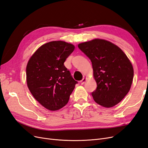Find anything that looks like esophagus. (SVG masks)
I'll return each instance as SVG.
<instances>
[{
    "label": "esophagus",
    "instance_id": "34e87169",
    "mask_svg": "<svg viewBox=\"0 0 148 148\" xmlns=\"http://www.w3.org/2000/svg\"><path fill=\"white\" fill-rule=\"evenodd\" d=\"M86 78H82V79L81 81V84H84L85 83V82H86Z\"/></svg>",
    "mask_w": 148,
    "mask_h": 148
}]
</instances>
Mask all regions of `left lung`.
<instances>
[{
  "mask_svg": "<svg viewBox=\"0 0 148 148\" xmlns=\"http://www.w3.org/2000/svg\"><path fill=\"white\" fill-rule=\"evenodd\" d=\"M78 48L90 59L97 87L92 93L95 101L105 108L119 103L129 92L134 69L127 56L109 41L95 39Z\"/></svg>",
  "mask_w": 148,
  "mask_h": 148,
  "instance_id": "1",
  "label": "left lung"
}]
</instances>
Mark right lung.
Wrapping results in <instances>:
<instances>
[{
  "label": "right lung",
  "mask_w": 148,
  "mask_h": 148,
  "mask_svg": "<svg viewBox=\"0 0 148 148\" xmlns=\"http://www.w3.org/2000/svg\"><path fill=\"white\" fill-rule=\"evenodd\" d=\"M74 49L72 44L51 41L40 47L28 62L26 75L29 90L50 110L66 106L78 83L64 64Z\"/></svg>",
  "instance_id": "add662e5"
}]
</instances>
